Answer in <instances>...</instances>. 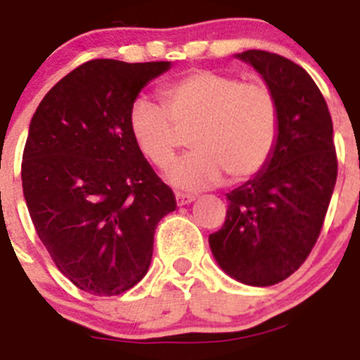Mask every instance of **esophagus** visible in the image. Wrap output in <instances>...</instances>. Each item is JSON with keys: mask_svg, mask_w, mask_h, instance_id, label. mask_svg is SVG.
<instances>
[{"mask_svg": "<svg viewBox=\"0 0 360 360\" xmlns=\"http://www.w3.org/2000/svg\"><path fill=\"white\" fill-rule=\"evenodd\" d=\"M195 200L193 195H188V193H176V202L177 206H184V204H190Z\"/></svg>", "mask_w": 360, "mask_h": 360, "instance_id": "1", "label": "esophagus"}]
</instances>
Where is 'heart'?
<instances>
[{"mask_svg":"<svg viewBox=\"0 0 360 360\" xmlns=\"http://www.w3.org/2000/svg\"><path fill=\"white\" fill-rule=\"evenodd\" d=\"M163 109L147 98L132 102L129 131L154 167L172 163L181 136L193 148L177 161L168 181L197 192L224 179L245 181L267 165L278 140V105L265 84L195 70L161 87Z\"/></svg>","mask_w":360,"mask_h":360,"instance_id":"heart-1","label":"heart"}]
</instances>
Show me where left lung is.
I'll use <instances>...</instances> for the list:
<instances>
[{
    "label": "left lung",
    "instance_id": "left-lung-1",
    "mask_svg": "<svg viewBox=\"0 0 360 360\" xmlns=\"http://www.w3.org/2000/svg\"><path fill=\"white\" fill-rule=\"evenodd\" d=\"M235 57L251 64L273 91L280 125L267 165L228 193L224 226L210 235V248L226 274L269 287L300 269L321 233L338 179L333 125L303 68L264 50Z\"/></svg>",
    "mask_w": 360,
    "mask_h": 360
}]
</instances>
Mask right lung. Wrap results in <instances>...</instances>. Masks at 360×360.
<instances>
[{
	"label": "right lung",
	"mask_w": 360,
	"mask_h": 360,
	"mask_svg": "<svg viewBox=\"0 0 360 360\" xmlns=\"http://www.w3.org/2000/svg\"><path fill=\"white\" fill-rule=\"evenodd\" d=\"M170 66L89 60L32 116L22 193L51 260L84 292L132 289L150 267L158 222L177 206L129 131L132 102Z\"/></svg>",
	"instance_id": "obj_1"
}]
</instances>
